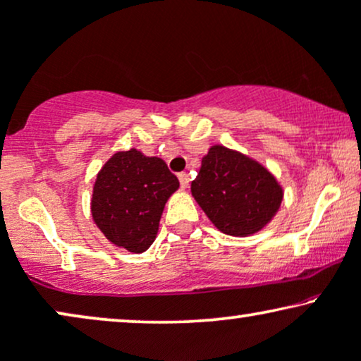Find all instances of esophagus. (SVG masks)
I'll use <instances>...</instances> for the list:
<instances>
[{"label":"esophagus","mask_w":361,"mask_h":361,"mask_svg":"<svg viewBox=\"0 0 361 361\" xmlns=\"http://www.w3.org/2000/svg\"><path fill=\"white\" fill-rule=\"evenodd\" d=\"M178 180H180V185H181V188H188V185H190V178H188V173H180V175H178Z\"/></svg>","instance_id":"1"}]
</instances>
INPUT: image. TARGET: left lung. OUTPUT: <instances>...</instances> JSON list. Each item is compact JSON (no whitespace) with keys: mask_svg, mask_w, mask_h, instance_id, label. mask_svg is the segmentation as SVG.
I'll list each match as a JSON object with an SVG mask.
<instances>
[{"mask_svg":"<svg viewBox=\"0 0 361 361\" xmlns=\"http://www.w3.org/2000/svg\"><path fill=\"white\" fill-rule=\"evenodd\" d=\"M191 195L221 233L250 236L263 230L283 202L276 178L257 159L213 145L202 158Z\"/></svg>","mask_w":361,"mask_h":361,"instance_id":"obj_1","label":"left lung"}]
</instances>
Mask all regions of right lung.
I'll return each instance as SVG.
<instances>
[{
  "mask_svg": "<svg viewBox=\"0 0 361 361\" xmlns=\"http://www.w3.org/2000/svg\"><path fill=\"white\" fill-rule=\"evenodd\" d=\"M180 181L161 158L118 152L97 175L91 216L113 245L143 253L157 238L159 218Z\"/></svg>",
  "mask_w": 361,
  "mask_h": 361,
  "instance_id": "obj_1",
  "label": "right lung"
}]
</instances>
